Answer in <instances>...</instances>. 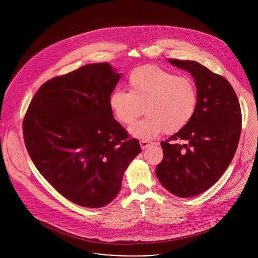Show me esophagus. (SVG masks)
<instances>
[{
	"label": "esophagus",
	"instance_id": "34e87169",
	"mask_svg": "<svg viewBox=\"0 0 258 258\" xmlns=\"http://www.w3.org/2000/svg\"><path fill=\"white\" fill-rule=\"evenodd\" d=\"M140 145H141V148L144 150L146 148H148L150 145H152V143L150 141H147V140H141Z\"/></svg>",
	"mask_w": 258,
	"mask_h": 258
}]
</instances>
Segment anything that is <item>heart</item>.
Segmentation results:
<instances>
[{
	"mask_svg": "<svg viewBox=\"0 0 258 258\" xmlns=\"http://www.w3.org/2000/svg\"><path fill=\"white\" fill-rule=\"evenodd\" d=\"M128 92L116 90L109 98L114 117L122 124L132 123L145 111L147 116L133 123L130 133L142 140H151L165 131L175 134L193 118L198 92L189 77L155 65L135 68L127 78Z\"/></svg>",
	"mask_w": 258,
	"mask_h": 258,
	"instance_id": "b5f03b06",
	"label": "heart"
}]
</instances>
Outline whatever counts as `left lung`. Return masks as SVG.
Returning <instances> with one entry per match:
<instances>
[{"instance_id": "8db88e82", "label": "left lung", "mask_w": 258, "mask_h": 258, "mask_svg": "<svg viewBox=\"0 0 258 258\" xmlns=\"http://www.w3.org/2000/svg\"><path fill=\"white\" fill-rule=\"evenodd\" d=\"M168 61L191 73L198 104L191 121L161 142L163 159L156 175L167 191L187 198L212 187L233 160L241 135V107L224 77L196 61Z\"/></svg>"}]
</instances>
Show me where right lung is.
<instances>
[{"label": "right lung", "instance_id": "1", "mask_svg": "<svg viewBox=\"0 0 258 258\" xmlns=\"http://www.w3.org/2000/svg\"><path fill=\"white\" fill-rule=\"evenodd\" d=\"M120 76L103 62L53 78L35 93L23 118L35 167L63 197L84 207L111 202L142 151L109 106Z\"/></svg>", "mask_w": 258, "mask_h": 258}]
</instances>
